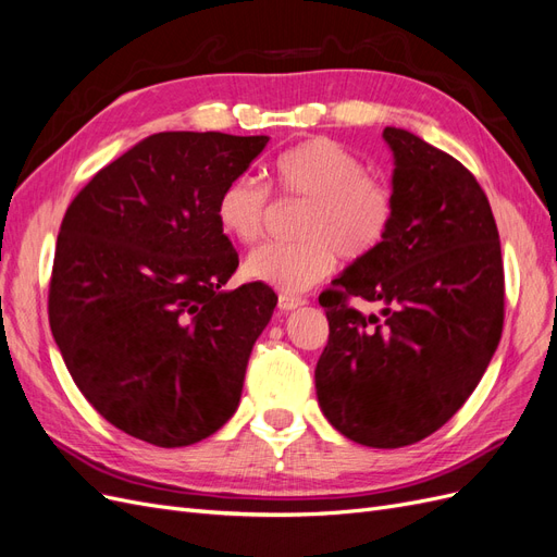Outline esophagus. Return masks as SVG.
I'll return each instance as SVG.
<instances>
[{"instance_id":"34e87169","label":"esophagus","mask_w":557,"mask_h":557,"mask_svg":"<svg viewBox=\"0 0 557 557\" xmlns=\"http://www.w3.org/2000/svg\"><path fill=\"white\" fill-rule=\"evenodd\" d=\"M277 305H280V310H282V312H292V310L300 308V305H305V298L289 296V294H282V296H280V300H277Z\"/></svg>"}]
</instances>
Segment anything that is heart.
Instances as JSON below:
<instances>
[{
	"label": "heart",
	"mask_w": 557,
	"mask_h": 557,
	"mask_svg": "<svg viewBox=\"0 0 557 557\" xmlns=\"http://www.w3.org/2000/svg\"><path fill=\"white\" fill-rule=\"evenodd\" d=\"M273 177L286 199L308 201L298 243H271L245 261V275L282 294H300L324 282L343 252L361 261L380 252L396 224L391 185L368 173L366 161L343 143L319 136L284 150ZM271 210V191L249 175L231 181L218 196L214 218L228 238L257 243Z\"/></svg>",
	"instance_id": "heart-1"
}]
</instances>
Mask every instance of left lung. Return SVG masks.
<instances>
[{
  "label": "left lung",
  "instance_id": "1",
  "mask_svg": "<svg viewBox=\"0 0 557 557\" xmlns=\"http://www.w3.org/2000/svg\"><path fill=\"white\" fill-rule=\"evenodd\" d=\"M398 214L380 252L319 296L329 345L314 370L324 417L351 442L400 448L472 396L505 324V268L491 203L458 159L386 127ZM349 297L380 301L363 315Z\"/></svg>",
  "mask_w": 557,
  "mask_h": 557
}]
</instances>
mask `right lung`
<instances>
[{
    "mask_svg": "<svg viewBox=\"0 0 557 557\" xmlns=\"http://www.w3.org/2000/svg\"><path fill=\"white\" fill-rule=\"evenodd\" d=\"M268 136L161 132L89 181L60 226L52 337L87 403L136 440L189 446L238 409L277 296L238 268L214 218Z\"/></svg>",
    "mask_w": 557,
    "mask_h": 557,
    "instance_id": "right-lung-1",
    "label": "right lung"
}]
</instances>
